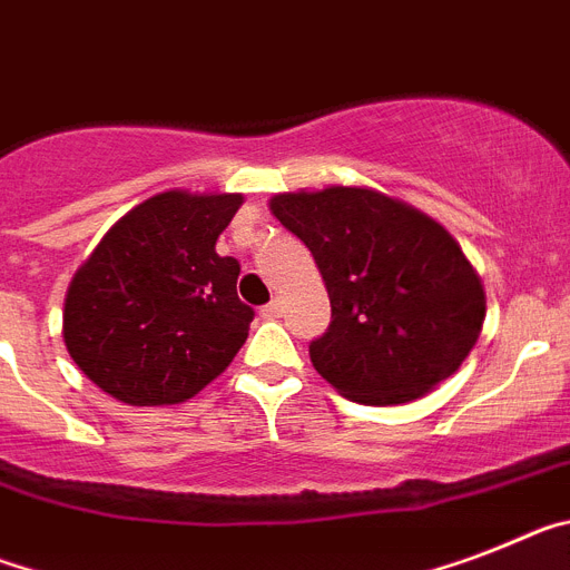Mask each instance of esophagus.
<instances>
[{
  "instance_id": "esophagus-1",
  "label": "esophagus",
  "mask_w": 570,
  "mask_h": 570,
  "mask_svg": "<svg viewBox=\"0 0 570 570\" xmlns=\"http://www.w3.org/2000/svg\"><path fill=\"white\" fill-rule=\"evenodd\" d=\"M261 318H266V321L281 318V301H272V304L261 306Z\"/></svg>"
}]
</instances>
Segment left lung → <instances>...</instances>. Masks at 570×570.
<instances>
[{
    "label": "left lung",
    "instance_id": "1",
    "mask_svg": "<svg viewBox=\"0 0 570 570\" xmlns=\"http://www.w3.org/2000/svg\"><path fill=\"white\" fill-rule=\"evenodd\" d=\"M272 215L313 252L333 321L313 367L358 404H407L456 373L484 324V286L456 237L367 189L284 191Z\"/></svg>",
    "mask_w": 570,
    "mask_h": 570
}]
</instances>
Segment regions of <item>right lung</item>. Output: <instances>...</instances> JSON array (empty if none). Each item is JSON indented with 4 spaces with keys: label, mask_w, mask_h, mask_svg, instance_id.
Returning a JSON list of instances; mask_svg holds the SVG:
<instances>
[{
    "label": "right lung",
    "mask_w": 570,
    "mask_h": 570,
    "mask_svg": "<svg viewBox=\"0 0 570 570\" xmlns=\"http://www.w3.org/2000/svg\"><path fill=\"white\" fill-rule=\"evenodd\" d=\"M240 203L229 191H160L79 266L62 338L102 393L135 407L180 404L229 367L255 313L237 298L240 264L215 244Z\"/></svg>",
    "instance_id": "add662e5"
}]
</instances>
